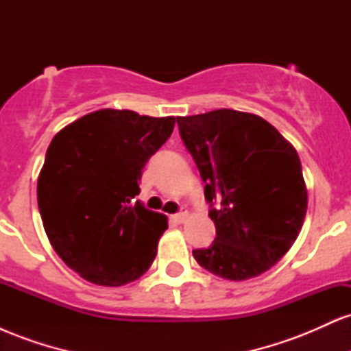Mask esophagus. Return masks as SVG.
Masks as SVG:
<instances>
[{
    "mask_svg": "<svg viewBox=\"0 0 351 351\" xmlns=\"http://www.w3.org/2000/svg\"><path fill=\"white\" fill-rule=\"evenodd\" d=\"M188 219V211L186 209H183V211H180V213H176V215H173V221H175V223H178V224H181V223H184V221Z\"/></svg>",
    "mask_w": 351,
    "mask_h": 351,
    "instance_id": "obj_1",
    "label": "esophagus"
}]
</instances>
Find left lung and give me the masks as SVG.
I'll use <instances>...</instances> for the list:
<instances>
[{"instance_id":"obj_1","label":"left lung","mask_w":351,"mask_h":351,"mask_svg":"<svg viewBox=\"0 0 351 351\" xmlns=\"http://www.w3.org/2000/svg\"><path fill=\"white\" fill-rule=\"evenodd\" d=\"M176 122L216 226L213 244L193 251L196 263L228 280L269 271L295 243L307 213L295 148L263 117L232 108Z\"/></svg>"}]
</instances>
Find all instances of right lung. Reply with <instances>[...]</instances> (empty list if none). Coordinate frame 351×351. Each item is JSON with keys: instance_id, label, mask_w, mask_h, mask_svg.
Instances as JSON below:
<instances>
[{"instance_id": "right-lung-1", "label": "right lung", "mask_w": 351, "mask_h": 351, "mask_svg": "<svg viewBox=\"0 0 351 351\" xmlns=\"http://www.w3.org/2000/svg\"><path fill=\"white\" fill-rule=\"evenodd\" d=\"M175 122L102 108L52 138L38 178V206L51 245L82 279L119 287L150 269L168 221L135 196L143 167Z\"/></svg>"}]
</instances>
